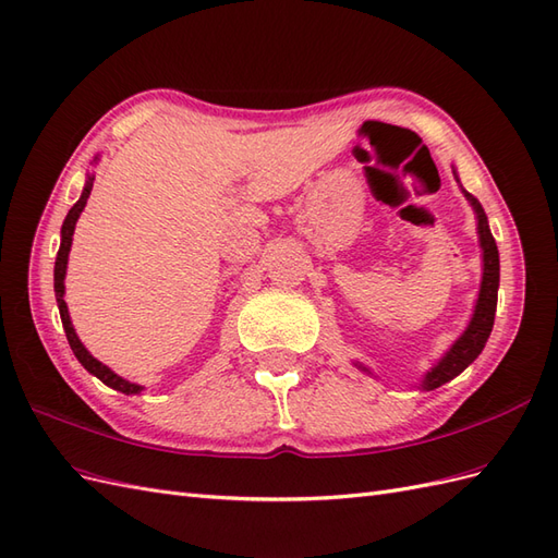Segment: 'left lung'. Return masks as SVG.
Segmentation results:
<instances>
[{
  "label": "left lung",
  "mask_w": 558,
  "mask_h": 558,
  "mask_svg": "<svg viewBox=\"0 0 558 558\" xmlns=\"http://www.w3.org/2000/svg\"><path fill=\"white\" fill-rule=\"evenodd\" d=\"M464 195L471 203V207L476 209V219H478V235H481V247H483V282H481L474 318H471L466 332L457 339L452 349L446 353V359H442L432 369V373L424 377L422 387L426 391L438 389L440 384L454 379L462 373V369H466L471 363H474L478 359V353L483 351L485 341H488V337L493 332V323H495L497 284H499V254H497L495 238L488 228V217H485L481 203L466 191H464Z\"/></svg>",
  "instance_id": "obj_1"
}]
</instances>
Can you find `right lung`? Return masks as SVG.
<instances>
[{
  "label": "right lung",
  "instance_id": "right-lung-1",
  "mask_svg": "<svg viewBox=\"0 0 558 558\" xmlns=\"http://www.w3.org/2000/svg\"><path fill=\"white\" fill-rule=\"evenodd\" d=\"M94 189V177L87 179V185H84L82 191V197L77 199V203L70 207L68 217L63 221V228H61V247H59V254H56V266H53V290H56V302H59V311H61V320H63V330H65V337H68V344L70 349H73V353L77 355V361L84 365V369H89V373L94 377L101 379L106 387L116 389V391H122V393H141L143 387H138V384H132L126 381L122 377H118L116 373H112L110 367H106L104 363H98L94 355L84 349V344L80 341V337L75 335V327L73 323H70V316H68V306H65V299H63V292H65V268H68V252H70V245H73V233H75V223L80 219V214L84 209V205H87V197Z\"/></svg>",
  "mask_w": 558,
  "mask_h": 558
}]
</instances>
